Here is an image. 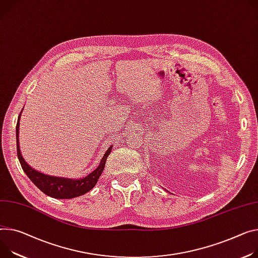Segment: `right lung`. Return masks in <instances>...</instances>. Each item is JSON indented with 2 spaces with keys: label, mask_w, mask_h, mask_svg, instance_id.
Listing matches in <instances>:
<instances>
[{
  "label": "right lung",
  "mask_w": 258,
  "mask_h": 258,
  "mask_svg": "<svg viewBox=\"0 0 258 258\" xmlns=\"http://www.w3.org/2000/svg\"><path fill=\"white\" fill-rule=\"evenodd\" d=\"M22 111L18 115V121L16 125V147H17V156H18L19 163H21L26 174L29 176V179L43 193H45L50 197L57 198V200H70V198L84 195L90 190H92L96 185V183L98 182L99 177H100L104 169L107 156L110 154L112 146H110L108 150L105 152L99 166L94 171L89 173L87 176L83 177V179H67V177L52 176V175L44 174L42 172H39L33 169L25 161V159L22 156L21 150H19L18 135H19V120H21Z\"/></svg>",
  "instance_id": "add662e5"
}]
</instances>
